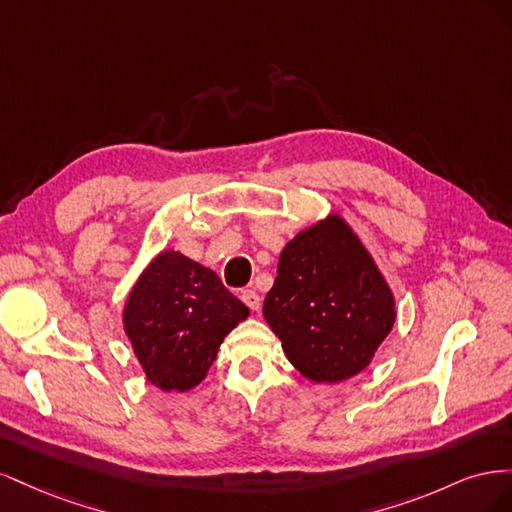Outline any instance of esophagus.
<instances>
[{"mask_svg": "<svg viewBox=\"0 0 512 512\" xmlns=\"http://www.w3.org/2000/svg\"><path fill=\"white\" fill-rule=\"evenodd\" d=\"M241 299H243V303H245L247 307L254 309V312H258V307H260V297H258V292H256V290H252V288L243 290V292H241Z\"/></svg>", "mask_w": 512, "mask_h": 512, "instance_id": "34e87169", "label": "esophagus"}]
</instances>
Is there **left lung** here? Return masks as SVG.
Wrapping results in <instances>:
<instances>
[{
	"label": "left lung",
	"mask_w": 512,
	"mask_h": 512,
	"mask_svg": "<svg viewBox=\"0 0 512 512\" xmlns=\"http://www.w3.org/2000/svg\"><path fill=\"white\" fill-rule=\"evenodd\" d=\"M262 316L303 378L344 382L374 361L397 312L361 237L329 213L284 245Z\"/></svg>",
	"instance_id": "1"
}]
</instances>
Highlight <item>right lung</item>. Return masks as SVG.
Returning a JSON list of instances; mask_svg holds the SVG:
<instances>
[{"mask_svg": "<svg viewBox=\"0 0 512 512\" xmlns=\"http://www.w3.org/2000/svg\"><path fill=\"white\" fill-rule=\"evenodd\" d=\"M247 309L215 271L177 250H162L138 273L123 305V331L147 380L188 393L218 359L224 337Z\"/></svg>", "mask_w": 512, "mask_h": 512, "instance_id": "add662e5", "label": "right lung"}]
</instances>
